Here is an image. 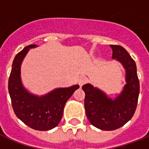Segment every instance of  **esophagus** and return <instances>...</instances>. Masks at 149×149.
Instances as JSON below:
<instances>
[{"instance_id":"1","label":"esophagus","mask_w":149,"mask_h":149,"mask_svg":"<svg viewBox=\"0 0 149 149\" xmlns=\"http://www.w3.org/2000/svg\"><path fill=\"white\" fill-rule=\"evenodd\" d=\"M87 81H88V79H87L86 77H82L79 79V80H78V83H79V86H82L83 85H84V84H86Z\"/></svg>"}]
</instances>
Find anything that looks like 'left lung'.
Here are the masks:
<instances>
[{
  "label": "left lung",
  "mask_w": 149,
  "mask_h": 149,
  "mask_svg": "<svg viewBox=\"0 0 149 149\" xmlns=\"http://www.w3.org/2000/svg\"><path fill=\"white\" fill-rule=\"evenodd\" d=\"M111 47L112 58L119 61L126 72V84L122 92L112 100L90 84L82 86L85 92L84 106L89 121L104 131L118 129L132 119L136 110L140 90L134 59L122 46L111 45Z\"/></svg>",
  "instance_id": "left-lung-1"
}]
</instances>
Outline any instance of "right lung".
Wrapping results in <instances>:
<instances>
[{
	"label": "right lung",
	"instance_id": "right-lung-1",
	"mask_svg": "<svg viewBox=\"0 0 149 149\" xmlns=\"http://www.w3.org/2000/svg\"><path fill=\"white\" fill-rule=\"evenodd\" d=\"M30 45L15 56L8 80V91L13 110L17 118L32 129L48 131L56 127L63 117L65 103L79 85L58 88L44 96H36L24 88L21 80V65Z\"/></svg>",
	"mask_w": 149,
	"mask_h": 149
}]
</instances>
